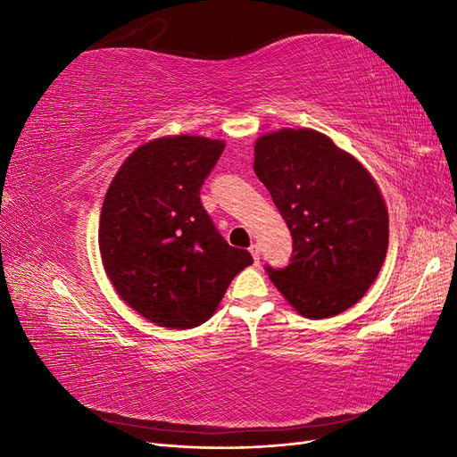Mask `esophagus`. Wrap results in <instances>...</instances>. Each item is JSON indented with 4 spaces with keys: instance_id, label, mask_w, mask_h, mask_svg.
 Listing matches in <instances>:
<instances>
[{
    "instance_id": "1",
    "label": "esophagus",
    "mask_w": 457,
    "mask_h": 457,
    "mask_svg": "<svg viewBox=\"0 0 457 457\" xmlns=\"http://www.w3.org/2000/svg\"><path fill=\"white\" fill-rule=\"evenodd\" d=\"M250 253H252V257H253V262H255V265H259L261 250H259V245H257V244H252V247H250Z\"/></svg>"
}]
</instances>
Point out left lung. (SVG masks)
Returning a JSON list of instances; mask_svg holds the SVG:
<instances>
[{
  "label": "left lung",
  "mask_w": 457,
  "mask_h": 457,
  "mask_svg": "<svg viewBox=\"0 0 457 457\" xmlns=\"http://www.w3.org/2000/svg\"><path fill=\"white\" fill-rule=\"evenodd\" d=\"M255 175L294 238L269 278L301 316L329 318L376 282L389 245V213L364 165L314 129H280L255 143Z\"/></svg>",
  "instance_id": "obj_1"
}]
</instances>
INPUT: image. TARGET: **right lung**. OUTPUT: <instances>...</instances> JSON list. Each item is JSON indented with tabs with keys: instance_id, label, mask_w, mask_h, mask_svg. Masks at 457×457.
<instances>
[{
	"instance_id": "1",
	"label": "right lung",
	"mask_w": 457,
	"mask_h": 457,
	"mask_svg": "<svg viewBox=\"0 0 457 457\" xmlns=\"http://www.w3.org/2000/svg\"><path fill=\"white\" fill-rule=\"evenodd\" d=\"M225 143L160 137L137 148L110 183L99 250L118 295L146 320L188 329L212 318L253 259L227 244L200 202Z\"/></svg>"
}]
</instances>
